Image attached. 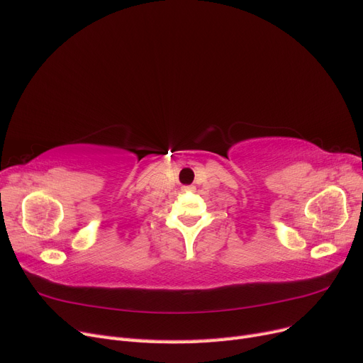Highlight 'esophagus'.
I'll return each mask as SVG.
<instances>
[{
  "instance_id": "obj_1",
  "label": "esophagus",
  "mask_w": 363,
  "mask_h": 363,
  "mask_svg": "<svg viewBox=\"0 0 363 363\" xmlns=\"http://www.w3.org/2000/svg\"><path fill=\"white\" fill-rule=\"evenodd\" d=\"M183 189H184V191H194L195 188H194V186H184Z\"/></svg>"
}]
</instances>
